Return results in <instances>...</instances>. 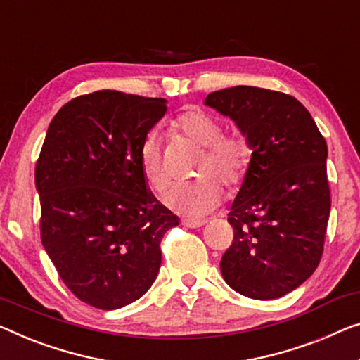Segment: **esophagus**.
<instances>
[{"label": "esophagus", "instance_id": "1", "mask_svg": "<svg viewBox=\"0 0 360 360\" xmlns=\"http://www.w3.org/2000/svg\"><path fill=\"white\" fill-rule=\"evenodd\" d=\"M181 224H184L187 228H200L205 224V221L203 219H182Z\"/></svg>", "mask_w": 360, "mask_h": 360}]
</instances>
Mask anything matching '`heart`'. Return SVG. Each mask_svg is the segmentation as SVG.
Listing matches in <instances>:
<instances>
[{
	"mask_svg": "<svg viewBox=\"0 0 360 360\" xmlns=\"http://www.w3.org/2000/svg\"><path fill=\"white\" fill-rule=\"evenodd\" d=\"M173 131L194 146L202 147L195 165V174L202 178L176 186L166 197V203L176 212L202 217L221 202V187L214 179L228 191H234L248 178L254 147L244 132H223V121L213 112L197 106H191L174 117ZM139 165L150 189L158 194L165 192L169 178L165 169L158 139L153 134L142 142Z\"/></svg>",
	"mask_w": 360,
	"mask_h": 360,
	"instance_id": "heart-1",
	"label": "heart"
}]
</instances>
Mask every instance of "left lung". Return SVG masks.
Masks as SVG:
<instances>
[{
	"label": "left lung",
	"mask_w": 360,
	"mask_h": 360,
	"mask_svg": "<svg viewBox=\"0 0 360 360\" xmlns=\"http://www.w3.org/2000/svg\"><path fill=\"white\" fill-rule=\"evenodd\" d=\"M205 105L236 121L254 147L228 213L234 238L221 275L245 297L278 299L307 280L323 254L331 208L325 137L300 101L276 90L238 85Z\"/></svg>",
	"instance_id": "1"
}]
</instances>
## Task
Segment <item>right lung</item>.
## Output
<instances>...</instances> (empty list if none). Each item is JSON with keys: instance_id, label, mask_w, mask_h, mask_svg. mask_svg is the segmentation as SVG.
Listing matches in <instances>:
<instances>
[{"instance_id": "1", "label": "right lung", "mask_w": 360, "mask_h": 360, "mask_svg": "<svg viewBox=\"0 0 360 360\" xmlns=\"http://www.w3.org/2000/svg\"><path fill=\"white\" fill-rule=\"evenodd\" d=\"M166 100L98 90L68 101L35 165L40 238L58 275L82 302L115 310L146 294L162 239L179 219L147 189L139 152Z\"/></svg>"}]
</instances>
